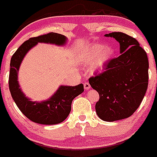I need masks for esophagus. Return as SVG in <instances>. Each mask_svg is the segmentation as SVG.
I'll list each match as a JSON object with an SVG mask.
<instances>
[{"label": "esophagus", "instance_id": "34e87169", "mask_svg": "<svg viewBox=\"0 0 157 157\" xmlns=\"http://www.w3.org/2000/svg\"><path fill=\"white\" fill-rule=\"evenodd\" d=\"M83 86H84V89H85V90H86V91H88L89 89L91 88V85L89 84V82H84Z\"/></svg>", "mask_w": 157, "mask_h": 157}]
</instances>
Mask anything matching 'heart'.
<instances>
[{"label":"heart","mask_w":157,"mask_h":157,"mask_svg":"<svg viewBox=\"0 0 157 157\" xmlns=\"http://www.w3.org/2000/svg\"><path fill=\"white\" fill-rule=\"evenodd\" d=\"M114 56V48L110 45L92 44L81 51L79 59L82 66H91L94 72L100 73L109 64Z\"/></svg>","instance_id":"heart-1"}]
</instances>
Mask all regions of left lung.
<instances>
[{
  "mask_svg": "<svg viewBox=\"0 0 157 157\" xmlns=\"http://www.w3.org/2000/svg\"><path fill=\"white\" fill-rule=\"evenodd\" d=\"M120 44L121 55L111 60L105 71L90 78L89 83L100 95L96 114L114 121L130 117L140 107L148 85V59L135 38L122 32L105 35Z\"/></svg>",
  "mask_w": 157,
  "mask_h": 157,
  "instance_id": "1",
  "label": "left lung"
}]
</instances>
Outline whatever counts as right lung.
Returning <instances> with one entry per match:
<instances>
[{
    "label": "right lung",
    "instance_id": "obj_1",
    "mask_svg": "<svg viewBox=\"0 0 157 157\" xmlns=\"http://www.w3.org/2000/svg\"><path fill=\"white\" fill-rule=\"evenodd\" d=\"M39 43L65 46L67 43V38L61 34L51 32L25 41L11 58L9 86L15 104L27 118L42 125H55L66 119L71 113L72 100L82 93L84 89L82 83L73 86L61 85L48 100L32 101L26 96L20 88L17 74L26 54Z\"/></svg>",
    "mask_w": 157,
    "mask_h": 157
}]
</instances>
